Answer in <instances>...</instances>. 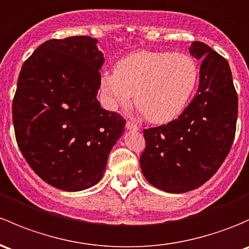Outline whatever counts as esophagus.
Listing matches in <instances>:
<instances>
[{
	"label": "esophagus",
	"instance_id": "esophagus-1",
	"mask_svg": "<svg viewBox=\"0 0 249 249\" xmlns=\"http://www.w3.org/2000/svg\"><path fill=\"white\" fill-rule=\"evenodd\" d=\"M126 129L127 130H135V131H137V130H140V126H138L135 122H132V120H127Z\"/></svg>",
	"mask_w": 249,
	"mask_h": 249
}]
</instances>
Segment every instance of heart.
Returning a JSON list of instances; mask_svg holds the SVG:
<instances>
[{"label": "heart", "mask_w": 249, "mask_h": 249, "mask_svg": "<svg viewBox=\"0 0 249 249\" xmlns=\"http://www.w3.org/2000/svg\"><path fill=\"white\" fill-rule=\"evenodd\" d=\"M198 78L193 58L185 53L140 51L117 62L114 74H104L103 90L112 105L135 104L146 120L164 124L186 106Z\"/></svg>", "instance_id": "b5f03b06"}]
</instances>
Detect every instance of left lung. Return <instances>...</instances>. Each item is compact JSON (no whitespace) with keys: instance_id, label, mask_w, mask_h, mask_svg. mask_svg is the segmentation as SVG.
Here are the masks:
<instances>
[{"instance_id":"8db88e82","label":"left lung","mask_w":249,"mask_h":249,"mask_svg":"<svg viewBox=\"0 0 249 249\" xmlns=\"http://www.w3.org/2000/svg\"><path fill=\"white\" fill-rule=\"evenodd\" d=\"M190 53L201 59L197 94L177 119L143 130L141 168L153 186L169 193L208 181L228 156L236 131L237 93L228 61L201 41Z\"/></svg>"}]
</instances>
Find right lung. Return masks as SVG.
I'll use <instances>...</instances> for the list:
<instances>
[{"label": "right lung", "mask_w": 249, "mask_h": 249, "mask_svg": "<svg viewBox=\"0 0 249 249\" xmlns=\"http://www.w3.org/2000/svg\"><path fill=\"white\" fill-rule=\"evenodd\" d=\"M87 36L50 39L23 63L13 99L21 153L38 177L63 191L86 190L106 169L125 119L96 99L105 58Z\"/></svg>", "instance_id": "obj_1"}]
</instances>
